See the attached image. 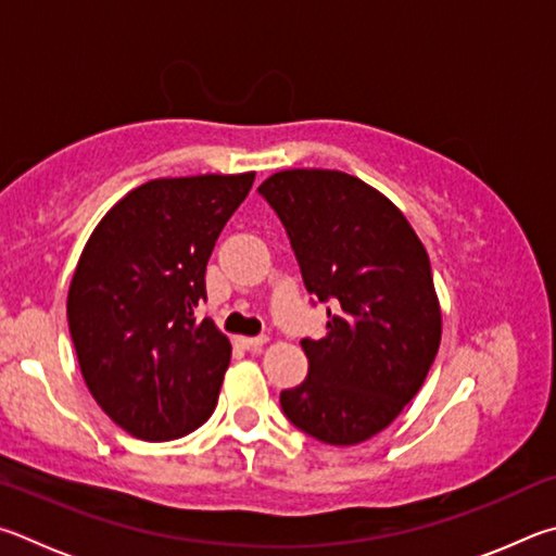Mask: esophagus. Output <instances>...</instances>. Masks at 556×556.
<instances>
[{"label":"esophagus","mask_w":556,"mask_h":556,"mask_svg":"<svg viewBox=\"0 0 556 556\" xmlns=\"http://www.w3.org/2000/svg\"><path fill=\"white\" fill-rule=\"evenodd\" d=\"M266 342V337H239V346L249 349V352H256V349H261Z\"/></svg>","instance_id":"34e87169"}]
</instances>
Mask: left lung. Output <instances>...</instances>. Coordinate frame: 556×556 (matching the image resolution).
Masks as SVG:
<instances>
[{
    "mask_svg": "<svg viewBox=\"0 0 556 556\" xmlns=\"http://www.w3.org/2000/svg\"><path fill=\"white\" fill-rule=\"evenodd\" d=\"M293 243L327 334L303 339L307 378L280 393L298 430L352 446L386 430L420 391L442 342L430 256L410 222L342 170L290 168L261 182Z\"/></svg>",
    "mask_w": 556,
    "mask_h": 556,
    "instance_id": "left-lung-1",
    "label": "left lung"
}]
</instances>
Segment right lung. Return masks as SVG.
Segmentation results:
<instances>
[{
	"label": "right lung",
	"mask_w": 556,
	"mask_h": 556,
	"mask_svg": "<svg viewBox=\"0 0 556 556\" xmlns=\"http://www.w3.org/2000/svg\"><path fill=\"white\" fill-rule=\"evenodd\" d=\"M256 173L155 178L97 224L67 290L80 371L112 422L143 442L185 437L217 405L231 344L210 317L204 270Z\"/></svg>",
	"instance_id": "1"
}]
</instances>
